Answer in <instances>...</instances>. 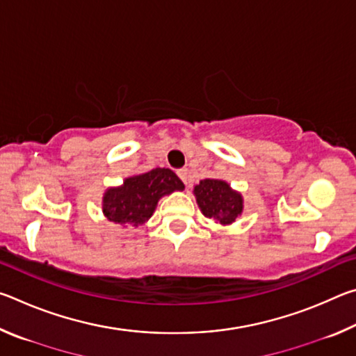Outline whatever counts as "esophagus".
Listing matches in <instances>:
<instances>
[{
  "mask_svg": "<svg viewBox=\"0 0 356 356\" xmlns=\"http://www.w3.org/2000/svg\"><path fill=\"white\" fill-rule=\"evenodd\" d=\"M177 176L180 177V180H182L184 184H186V180H188V170H185V168H182V170L177 171Z\"/></svg>",
  "mask_w": 356,
  "mask_h": 356,
  "instance_id": "34e87169",
  "label": "esophagus"
}]
</instances>
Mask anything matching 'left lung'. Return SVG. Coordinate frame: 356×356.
Instances as JSON below:
<instances>
[{"instance_id": "left-lung-1", "label": "left lung", "mask_w": 356, "mask_h": 356, "mask_svg": "<svg viewBox=\"0 0 356 356\" xmlns=\"http://www.w3.org/2000/svg\"><path fill=\"white\" fill-rule=\"evenodd\" d=\"M201 212L220 225H231L243 212V197L220 179H204L193 190Z\"/></svg>"}]
</instances>
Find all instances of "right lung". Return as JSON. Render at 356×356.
I'll return each instance as SVG.
<instances>
[{
    "label": "right lung",
    "mask_w": 356,
    "mask_h": 356,
    "mask_svg": "<svg viewBox=\"0 0 356 356\" xmlns=\"http://www.w3.org/2000/svg\"><path fill=\"white\" fill-rule=\"evenodd\" d=\"M185 188L176 172L168 168L127 177L120 186L108 188L104 195V215L118 225L138 227L155 212L160 197Z\"/></svg>",
    "instance_id": "1"
}]
</instances>
